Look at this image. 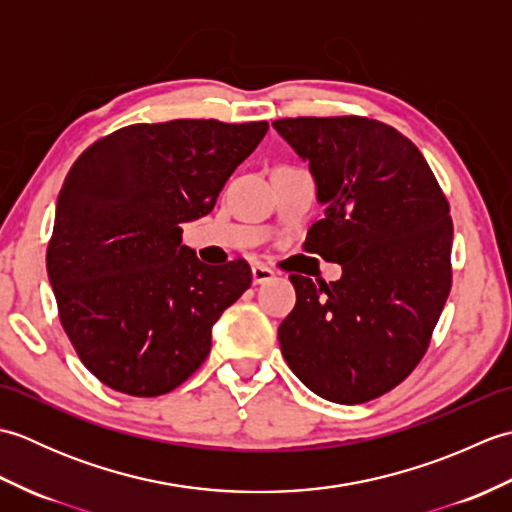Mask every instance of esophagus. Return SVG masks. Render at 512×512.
<instances>
[{
    "mask_svg": "<svg viewBox=\"0 0 512 512\" xmlns=\"http://www.w3.org/2000/svg\"><path fill=\"white\" fill-rule=\"evenodd\" d=\"M270 279H275V270L273 268H268L264 264H255L253 266V284L255 286H262V284H266V281H270Z\"/></svg>",
    "mask_w": 512,
    "mask_h": 512,
    "instance_id": "esophagus-1",
    "label": "esophagus"
}]
</instances>
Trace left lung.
<instances>
[{
  "mask_svg": "<svg viewBox=\"0 0 512 512\" xmlns=\"http://www.w3.org/2000/svg\"><path fill=\"white\" fill-rule=\"evenodd\" d=\"M325 209L306 246L341 279L290 275L297 303L279 325L288 367L314 394L358 405L420 363L451 290L449 202L427 160L394 127L361 116L281 118Z\"/></svg>",
  "mask_w": 512,
  "mask_h": 512,
  "instance_id": "1",
  "label": "left lung"
}]
</instances>
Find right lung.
Wrapping results in <instances>:
<instances>
[{"instance_id": "right-lung-1", "label": "right lung", "mask_w": 512, "mask_h": 512, "mask_svg": "<svg viewBox=\"0 0 512 512\" xmlns=\"http://www.w3.org/2000/svg\"><path fill=\"white\" fill-rule=\"evenodd\" d=\"M268 123L129 125L96 140L65 178L46 266L81 363L121 394L182 385L211 352L222 312L248 290L244 259L217 270L182 246L213 211Z\"/></svg>"}]
</instances>
